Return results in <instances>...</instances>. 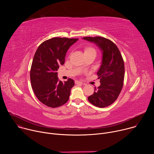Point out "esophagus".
Wrapping results in <instances>:
<instances>
[{
	"instance_id": "obj_1",
	"label": "esophagus",
	"mask_w": 154,
	"mask_h": 154,
	"mask_svg": "<svg viewBox=\"0 0 154 154\" xmlns=\"http://www.w3.org/2000/svg\"><path fill=\"white\" fill-rule=\"evenodd\" d=\"M75 84H80V85H85V83L80 82V81H78V80H76L75 81Z\"/></svg>"
}]
</instances>
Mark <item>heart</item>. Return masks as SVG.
I'll return each instance as SVG.
<instances>
[{"mask_svg":"<svg viewBox=\"0 0 154 154\" xmlns=\"http://www.w3.org/2000/svg\"><path fill=\"white\" fill-rule=\"evenodd\" d=\"M85 53H87V52H95V49L91 47H86L84 49Z\"/></svg>","mask_w":154,"mask_h":154,"instance_id":"1","label":"heart"}]
</instances>
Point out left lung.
<instances>
[{
	"label": "left lung",
	"instance_id": "8db88e82",
	"mask_svg": "<svg viewBox=\"0 0 154 154\" xmlns=\"http://www.w3.org/2000/svg\"><path fill=\"white\" fill-rule=\"evenodd\" d=\"M94 43L102 52L100 66L97 72L100 85L88 97L89 102L100 108L112 104L119 96L123 86L124 63L120 51L114 42L100 36L83 37Z\"/></svg>",
	"mask_w": 154,
	"mask_h": 154
}]
</instances>
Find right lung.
Listing matches in <instances>:
<instances>
[{
    "mask_svg": "<svg viewBox=\"0 0 154 154\" xmlns=\"http://www.w3.org/2000/svg\"><path fill=\"white\" fill-rule=\"evenodd\" d=\"M76 38H53L41 43L37 49L30 70L32 89L38 100L51 108L66 103L74 81L69 79L63 83L57 71L64 63L66 54Z\"/></svg>",
    "mask_w": 154,
    "mask_h": 154,
    "instance_id": "right-lung-1",
    "label": "right lung"
}]
</instances>
